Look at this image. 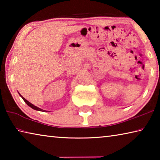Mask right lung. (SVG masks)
I'll return each mask as SVG.
<instances>
[{
	"instance_id": "1",
	"label": "right lung",
	"mask_w": 160,
	"mask_h": 160,
	"mask_svg": "<svg viewBox=\"0 0 160 160\" xmlns=\"http://www.w3.org/2000/svg\"><path fill=\"white\" fill-rule=\"evenodd\" d=\"M19 94H20V96L22 97V99L24 100V101H25V102L28 105L29 107H30L32 109H34V110H37V111H40V112H47V111H46V110H44V109H40V108H39V107H36V106H34V104H32V103H30L29 102H28V100L27 99H25V98H24V97L21 95V94L19 93Z\"/></svg>"
}]
</instances>
